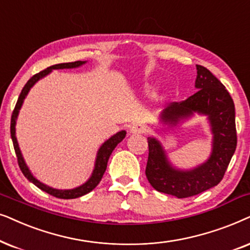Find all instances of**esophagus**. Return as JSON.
<instances>
[{
  "label": "esophagus",
  "instance_id": "esophagus-1",
  "mask_svg": "<svg viewBox=\"0 0 250 250\" xmlns=\"http://www.w3.org/2000/svg\"><path fill=\"white\" fill-rule=\"evenodd\" d=\"M129 131H130V134H144L146 131V127L145 125H141V123H136V125H132L130 129H129Z\"/></svg>",
  "mask_w": 250,
  "mask_h": 250
}]
</instances>
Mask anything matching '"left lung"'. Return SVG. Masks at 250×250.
I'll return each mask as SVG.
<instances>
[{"label":"left lung","instance_id":"1","mask_svg":"<svg viewBox=\"0 0 250 250\" xmlns=\"http://www.w3.org/2000/svg\"><path fill=\"white\" fill-rule=\"evenodd\" d=\"M195 88L198 91L186 101L171 103L160 114V122L169 127L205 115L212 134L211 153L204 164L192 169H179L169 161L158 139L148 137L146 177L156 191L188 198L214 188L222 181L237 147L235 109L229 91L204 66L197 65Z\"/></svg>","mask_w":250,"mask_h":250}]
</instances>
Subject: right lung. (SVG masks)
Segmentation results:
<instances>
[{
    "mask_svg": "<svg viewBox=\"0 0 250 250\" xmlns=\"http://www.w3.org/2000/svg\"><path fill=\"white\" fill-rule=\"evenodd\" d=\"M86 62H62V64H57V65H53L50 66L44 71L38 73L34 76H32L31 79L28 80L27 83H26L24 88L19 95L18 101H17L16 107L13 109L12 116H11V125H10V132H11V138H12V143H13V147H15V152L17 155V159H18V165L19 168L26 178L28 179L29 182L33 183L35 186H38L39 188H41L42 191H44L49 194L53 195V197L59 198V199H75V198H80L82 195L86 194V193L91 192L96 186L99 184V182L102 181L103 175L106 170V167H107V162L109 156H111L113 149L116 147V145L119 144L120 142L123 141V138L125 137V130H121L119 132H116L115 135H113L112 137H109L107 141L104 142L102 144L101 147H99L97 155H96V161H95V167L94 170H92V174L90 177H89L88 181L85 183H83L82 185L78 186V188H69V189H58V188H50V186L43 184L42 182H40L38 178H35V176L32 174L31 170H29L28 166L26 165L24 156L21 154V148H19V144L18 141H17L16 137V123H17V119H18V114L19 111H21L22 104H24L25 98L27 97L29 90L32 89V86L35 84L36 82L40 81V80L45 78L46 75L50 74L53 69H64V68H78L80 66L84 65Z\"/></svg>",
    "mask_w": 250,
    "mask_h": 250,
    "instance_id": "right-lung-1",
    "label": "right lung"
}]
</instances>
